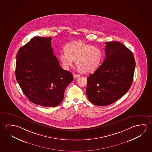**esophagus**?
I'll return each mask as SVG.
<instances>
[{"instance_id": "esophagus-1", "label": "esophagus", "mask_w": 152, "mask_h": 152, "mask_svg": "<svg viewBox=\"0 0 152 152\" xmlns=\"http://www.w3.org/2000/svg\"><path fill=\"white\" fill-rule=\"evenodd\" d=\"M73 76L75 78H77V77H80V75L78 74H73Z\"/></svg>"}]
</instances>
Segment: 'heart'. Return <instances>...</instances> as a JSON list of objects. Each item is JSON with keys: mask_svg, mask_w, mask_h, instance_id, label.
Wrapping results in <instances>:
<instances>
[{"mask_svg": "<svg viewBox=\"0 0 152 152\" xmlns=\"http://www.w3.org/2000/svg\"><path fill=\"white\" fill-rule=\"evenodd\" d=\"M60 52L59 58L62 67L68 69L76 60V66L84 74L94 72L100 67L103 53L99 48L88 45L82 41L69 43Z\"/></svg>", "mask_w": 152, "mask_h": 152, "instance_id": "b5f03b06", "label": "heart"}]
</instances>
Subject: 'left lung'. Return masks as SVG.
<instances>
[{
  "label": "left lung",
  "mask_w": 152,
  "mask_h": 152,
  "mask_svg": "<svg viewBox=\"0 0 152 152\" xmlns=\"http://www.w3.org/2000/svg\"><path fill=\"white\" fill-rule=\"evenodd\" d=\"M105 43L106 58L87 78V97L98 106L111 104L128 91L136 65L132 53L124 45L117 41Z\"/></svg>",
  "instance_id": "obj_1"
}]
</instances>
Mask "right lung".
I'll list each match as a JSON object with an SVG mask.
<instances>
[{
	"label": "right lung",
	"instance_id": "1",
	"mask_svg": "<svg viewBox=\"0 0 152 152\" xmlns=\"http://www.w3.org/2000/svg\"><path fill=\"white\" fill-rule=\"evenodd\" d=\"M51 37H36L20 48L16 55L15 75L30 101L46 107L62 102L72 74L60 67L53 55Z\"/></svg>",
	"mask_w": 152,
	"mask_h": 152
}]
</instances>
